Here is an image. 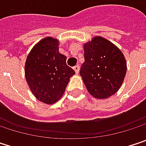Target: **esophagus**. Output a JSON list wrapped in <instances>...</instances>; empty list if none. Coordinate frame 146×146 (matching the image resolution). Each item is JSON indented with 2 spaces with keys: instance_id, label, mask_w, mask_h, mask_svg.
I'll return each mask as SVG.
<instances>
[{
  "instance_id": "1",
  "label": "esophagus",
  "mask_w": 146,
  "mask_h": 146,
  "mask_svg": "<svg viewBox=\"0 0 146 146\" xmlns=\"http://www.w3.org/2000/svg\"><path fill=\"white\" fill-rule=\"evenodd\" d=\"M73 69H74L75 73H79V69H80V66H79V65H76V66L73 68Z\"/></svg>"
}]
</instances>
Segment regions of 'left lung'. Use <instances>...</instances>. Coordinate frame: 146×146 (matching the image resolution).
I'll return each mask as SVG.
<instances>
[{"label": "left lung", "mask_w": 146, "mask_h": 146, "mask_svg": "<svg viewBox=\"0 0 146 146\" xmlns=\"http://www.w3.org/2000/svg\"><path fill=\"white\" fill-rule=\"evenodd\" d=\"M84 62L80 75L89 93L98 99L114 95L121 87L127 72L122 51L100 36L84 44Z\"/></svg>", "instance_id": "1"}]
</instances>
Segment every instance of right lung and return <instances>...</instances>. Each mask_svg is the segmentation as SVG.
Instances as JSON below:
<instances>
[{
  "label": "right lung",
  "instance_id": "add662e5",
  "mask_svg": "<svg viewBox=\"0 0 146 146\" xmlns=\"http://www.w3.org/2000/svg\"><path fill=\"white\" fill-rule=\"evenodd\" d=\"M58 45L57 40L44 38L34 46L25 63V78L32 93L46 104L62 97L75 73L67 65V57L59 53Z\"/></svg>",
  "mask_w": 146,
  "mask_h": 146
}]
</instances>
